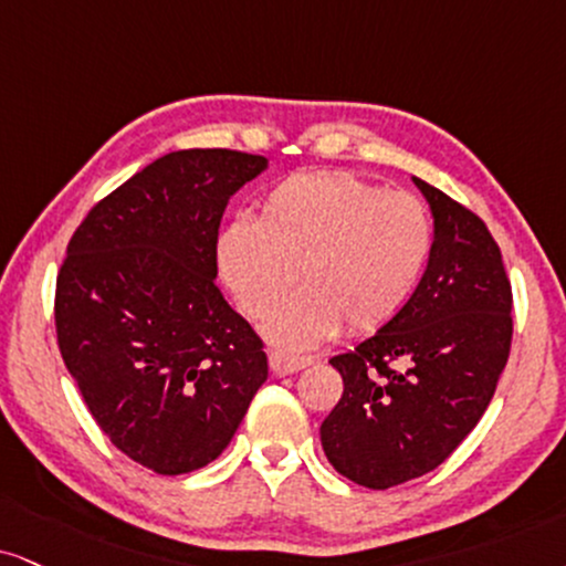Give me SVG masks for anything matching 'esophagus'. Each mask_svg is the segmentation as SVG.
<instances>
[{
    "mask_svg": "<svg viewBox=\"0 0 566 566\" xmlns=\"http://www.w3.org/2000/svg\"><path fill=\"white\" fill-rule=\"evenodd\" d=\"M310 365H312V357H294V354H285V352H270V369L275 375L298 373V369Z\"/></svg>",
    "mask_w": 566,
    "mask_h": 566,
    "instance_id": "obj_1",
    "label": "esophagus"
}]
</instances>
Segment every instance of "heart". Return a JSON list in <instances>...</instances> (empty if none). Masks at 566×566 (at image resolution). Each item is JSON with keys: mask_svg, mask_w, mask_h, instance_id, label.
<instances>
[{"mask_svg": "<svg viewBox=\"0 0 566 566\" xmlns=\"http://www.w3.org/2000/svg\"><path fill=\"white\" fill-rule=\"evenodd\" d=\"M432 247L428 209L352 172H298L277 184L256 222L220 230L214 254L243 312L264 317L298 281L306 289L264 323L291 348L317 346L340 325L373 331L401 310Z\"/></svg>", "mask_w": 566, "mask_h": 566, "instance_id": "b5f03b06", "label": "heart"}]
</instances>
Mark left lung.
Listing matches in <instances>:
<instances>
[{
  "label": "left lung",
  "instance_id": "8db88e82",
  "mask_svg": "<svg viewBox=\"0 0 566 566\" xmlns=\"http://www.w3.org/2000/svg\"><path fill=\"white\" fill-rule=\"evenodd\" d=\"M432 214V247L409 302L331 365L344 396L319 424L327 462L386 491L436 470L480 422L512 346V285L475 212L411 178Z\"/></svg>",
  "mask_w": 566,
  "mask_h": 566
}]
</instances>
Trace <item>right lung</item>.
Listing matches in <instances>:
<instances>
[{"label":"right lung","instance_id":"obj_1","mask_svg":"<svg viewBox=\"0 0 566 566\" xmlns=\"http://www.w3.org/2000/svg\"><path fill=\"white\" fill-rule=\"evenodd\" d=\"M268 159L184 149L86 214L57 275L70 378L104 436L157 475L220 457L268 380L262 340L214 285L230 197Z\"/></svg>","mask_w":566,"mask_h":566}]
</instances>
